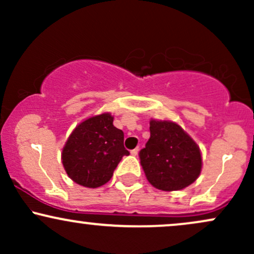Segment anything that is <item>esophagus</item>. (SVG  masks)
Listing matches in <instances>:
<instances>
[{"mask_svg": "<svg viewBox=\"0 0 254 254\" xmlns=\"http://www.w3.org/2000/svg\"><path fill=\"white\" fill-rule=\"evenodd\" d=\"M138 148H135V149H132V150H131L130 151V153H131V155H137V153H138Z\"/></svg>", "mask_w": 254, "mask_h": 254, "instance_id": "esophagus-1", "label": "esophagus"}]
</instances>
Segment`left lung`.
I'll return each instance as SVG.
<instances>
[{
    "mask_svg": "<svg viewBox=\"0 0 254 254\" xmlns=\"http://www.w3.org/2000/svg\"><path fill=\"white\" fill-rule=\"evenodd\" d=\"M150 138L139 151L142 168L154 188L183 190L199 177V147L183 127L170 121H150Z\"/></svg>",
    "mask_w": 254,
    "mask_h": 254,
    "instance_id": "left-lung-1",
    "label": "left lung"
}]
</instances>
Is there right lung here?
I'll return each mask as SVG.
<instances>
[{"label": "right lung", "mask_w": 254, "mask_h": 254, "mask_svg": "<svg viewBox=\"0 0 254 254\" xmlns=\"http://www.w3.org/2000/svg\"><path fill=\"white\" fill-rule=\"evenodd\" d=\"M129 154L123 131L113 125L111 113H101L75 127L63 147L62 162L71 180L95 189L109 182L122 157Z\"/></svg>", "instance_id": "add662e5"}]
</instances>
